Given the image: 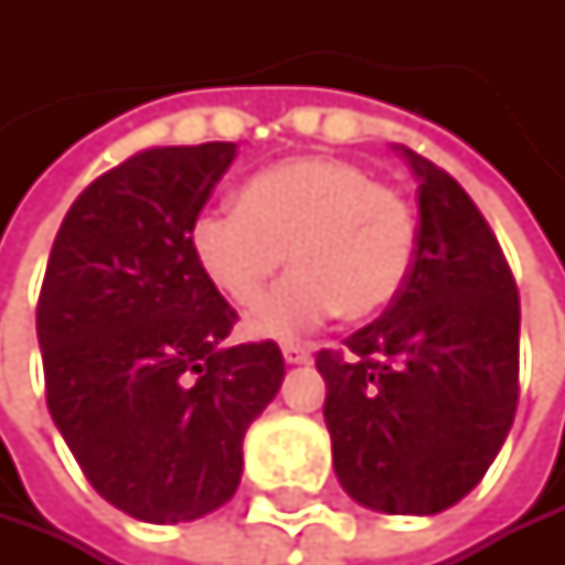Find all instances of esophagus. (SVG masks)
<instances>
[{"mask_svg": "<svg viewBox=\"0 0 565 565\" xmlns=\"http://www.w3.org/2000/svg\"><path fill=\"white\" fill-rule=\"evenodd\" d=\"M280 352H285V362L288 365H308L311 362V349L308 345H298V342H285V349H280Z\"/></svg>", "mask_w": 565, "mask_h": 565, "instance_id": "34e87169", "label": "esophagus"}]
</instances>
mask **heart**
<instances>
[{"label":"heart","instance_id":"1","mask_svg":"<svg viewBox=\"0 0 565 565\" xmlns=\"http://www.w3.org/2000/svg\"><path fill=\"white\" fill-rule=\"evenodd\" d=\"M189 250L210 285L254 308L277 270L291 274L247 321L257 339H295L332 315L386 311L417 257V220L396 189L332 156H295L250 175L236 210H203Z\"/></svg>","mask_w":565,"mask_h":565}]
</instances>
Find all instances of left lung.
<instances>
[{
	"label": "left lung",
	"instance_id": "left-lung-1",
	"mask_svg": "<svg viewBox=\"0 0 565 565\" xmlns=\"http://www.w3.org/2000/svg\"><path fill=\"white\" fill-rule=\"evenodd\" d=\"M417 257L345 352L321 349L339 484L390 515H437L484 478L519 403V288L468 192L417 151Z\"/></svg>",
	"mask_w": 565,
	"mask_h": 565
}]
</instances>
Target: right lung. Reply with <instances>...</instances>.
I'll list each match as a JSON object with an SVG mask.
<instances>
[{
    "label": "right lung",
    "mask_w": 565,
    "mask_h": 565,
    "mask_svg": "<svg viewBox=\"0 0 565 565\" xmlns=\"http://www.w3.org/2000/svg\"><path fill=\"white\" fill-rule=\"evenodd\" d=\"M233 159V141L145 148L94 179L40 288L50 417L94 491L141 522L230 502L244 434L285 380L274 342L226 345L236 311L189 250Z\"/></svg>",
    "instance_id": "1"
}]
</instances>
